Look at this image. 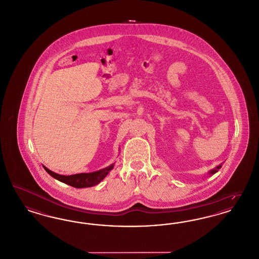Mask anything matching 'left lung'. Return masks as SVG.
Wrapping results in <instances>:
<instances>
[{
    "label": "left lung",
    "instance_id": "left-lung-1",
    "mask_svg": "<svg viewBox=\"0 0 259 259\" xmlns=\"http://www.w3.org/2000/svg\"><path fill=\"white\" fill-rule=\"evenodd\" d=\"M221 167H222V166H221V165H220V166H218L217 167L215 168V169H212V170H210V171H209V174H210V175H214L215 172H217L218 169H220Z\"/></svg>",
    "mask_w": 259,
    "mask_h": 259
}]
</instances>
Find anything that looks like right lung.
Returning <instances> with one entry per match:
<instances>
[{"label": "right lung", "mask_w": 259, "mask_h": 259, "mask_svg": "<svg viewBox=\"0 0 259 259\" xmlns=\"http://www.w3.org/2000/svg\"><path fill=\"white\" fill-rule=\"evenodd\" d=\"M43 167L50 176L67 185H70L74 188H89L100 183V181L103 180L110 172V170H112V168L114 167V164L98 171H94L91 174H78L73 176H61L56 172H53L52 170L48 169L46 166H43Z\"/></svg>", "instance_id": "right-lung-1"}]
</instances>
